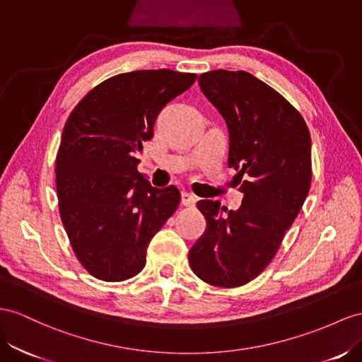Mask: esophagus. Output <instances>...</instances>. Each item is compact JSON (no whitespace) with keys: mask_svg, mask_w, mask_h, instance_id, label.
Here are the masks:
<instances>
[{"mask_svg":"<svg viewBox=\"0 0 362 362\" xmlns=\"http://www.w3.org/2000/svg\"><path fill=\"white\" fill-rule=\"evenodd\" d=\"M197 199L192 196L191 192H182V205L183 206H194L196 205Z\"/></svg>","mask_w":362,"mask_h":362,"instance_id":"1","label":"esophagus"}]
</instances>
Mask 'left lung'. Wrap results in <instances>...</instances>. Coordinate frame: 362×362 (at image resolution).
Here are the masks:
<instances>
[{
	"label": "left lung",
	"instance_id": "1",
	"mask_svg": "<svg viewBox=\"0 0 362 362\" xmlns=\"http://www.w3.org/2000/svg\"><path fill=\"white\" fill-rule=\"evenodd\" d=\"M203 95L229 132L228 166L243 180L242 206L223 216L218 200H200L206 229L189 251L192 272L217 287H238L272 262L312 182L310 133L289 100L251 73L212 70Z\"/></svg>",
	"mask_w": 362,
	"mask_h": 362
}]
</instances>
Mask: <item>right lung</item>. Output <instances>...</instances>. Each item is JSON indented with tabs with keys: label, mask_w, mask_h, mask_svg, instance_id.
<instances>
[{
	"label": "right lung",
	"mask_w": 362,
	"mask_h": 362,
	"mask_svg": "<svg viewBox=\"0 0 362 362\" xmlns=\"http://www.w3.org/2000/svg\"><path fill=\"white\" fill-rule=\"evenodd\" d=\"M197 75L168 69L120 73L73 108L57 154L59 214L79 263L98 280L137 275L146 249L180 203L175 187L154 188L136 153L160 110Z\"/></svg>",
	"instance_id": "add662e5"
}]
</instances>
